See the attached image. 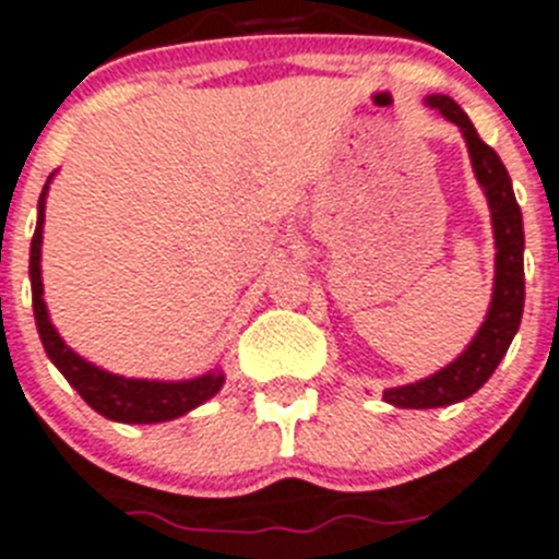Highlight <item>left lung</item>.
Wrapping results in <instances>:
<instances>
[{"mask_svg":"<svg viewBox=\"0 0 559 559\" xmlns=\"http://www.w3.org/2000/svg\"><path fill=\"white\" fill-rule=\"evenodd\" d=\"M425 102L427 107L444 115L447 121L455 123L466 140L474 176L491 206L497 275H493L491 309L466 350L430 378L383 391L385 403L397 408H444V405L472 397L499 367L524 314V223H521V209L515 203L508 168L497 151L479 140L468 115L450 96H427Z\"/></svg>","mask_w":559,"mask_h":559,"instance_id":"left-lung-1","label":"left lung"}]
</instances>
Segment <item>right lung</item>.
<instances>
[{"label": "right lung", "instance_id": "1", "mask_svg": "<svg viewBox=\"0 0 559 559\" xmlns=\"http://www.w3.org/2000/svg\"><path fill=\"white\" fill-rule=\"evenodd\" d=\"M49 181H46L44 192H40L38 226H35L33 245H29V281H33L35 325H38L40 342H44V350L51 358V364L60 369L68 383L80 391V397L96 414L107 416L112 421H127V425H154V421L176 419V416H185L187 411L206 403L209 397H215L217 391L223 389V380H226L221 369L192 380L121 378V374L93 367L91 361L76 356L62 342L60 333H57V328L49 320V309L44 304V281H40V242H44V209Z\"/></svg>", "mask_w": 559, "mask_h": 559}]
</instances>
